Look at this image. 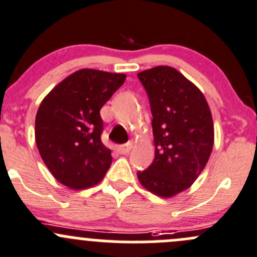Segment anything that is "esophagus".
Returning a JSON list of instances; mask_svg holds the SVG:
<instances>
[{
	"mask_svg": "<svg viewBox=\"0 0 257 257\" xmlns=\"http://www.w3.org/2000/svg\"><path fill=\"white\" fill-rule=\"evenodd\" d=\"M132 143H126V144H123V145H119L118 147V152L120 153V154H128L129 152H131L132 149Z\"/></svg>",
	"mask_w": 257,
	"mask_h": 257,
	"instance_id": "34e87169",
	"label": "esophagus"
}]
</instances>
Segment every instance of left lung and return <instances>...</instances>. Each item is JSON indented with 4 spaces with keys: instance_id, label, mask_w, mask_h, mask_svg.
I'll use <instances>...</instances> for the list:
<instances>
[{
    "instance_id": "1",
    "label": "left lung",
    "mask_w": 257,
    "mask_h": 257,
    "mask_svg": "<svg viewBox=\"0 0 257 257\" xmlns=\"http://www.w3.org/2000/svg\"><path fill=\"white\" fill-rule=\"evenodd\" d=\"M152 109L154 160L138 172L142 185L162 198L190 188L205 168L214 123L201 90L173 67L158 66L138 73Z\"/></svg>"
}]
</instances>
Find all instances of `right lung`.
I'll list each match as a JSON object with an SVG mask.
<instances>
[{
  "label": "right lung",
  "mask_w": 257,
  "mask_h": 257,
  "mask_svg": "<svg viewBox=\"0 0 257 257\" xmlns=\"http://www.w3.org/2000/svg\"><path fill=\"white\" fill-rule=\"evenodd\" d=\"M126 76L79 69L56 85L36 115V144L54 178L73 190L97 185L112 164L99 110Z\"/></svg>",
  "instance_id": "1"
}]
</instances>
